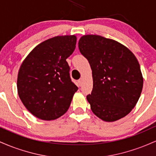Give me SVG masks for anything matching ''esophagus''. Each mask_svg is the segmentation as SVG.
Instances as JSON below:
<instances>
[{
	"label": "esophagus",
	"mask_w": 156,
	"mask_h": 156,
	"mask_svg": "<svg viewBox=\"0 0 156 156\" xmlns=\"http://www.w3.org/2000/svg\"><path fill=\"white\" fill-rule=\"evenodd\" d=\"M78 86H79V87H81L82 83H83V79H82V78H80V79L78 80Z\"/></svg>",
	"instance_id": "obj_1"
}]
</instances>
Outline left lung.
<instances>
[{"mask_svg":"<svg viewBox=\"0 0 156 156\" xmlns=\"http://www.w3.org/2000/svg\"><path fill=\"white\" fill-rule=\"evenodd\" d=\"M78 48L92 69L93 89L87 96L92 112L114 122L131 112L140 98L143 76L136 57L122 44L100 35H84Z\"/></svg>","mask_w":156,"mask_h":156,"instance_id":"obj_1","label":"left lung"}]
</instances>
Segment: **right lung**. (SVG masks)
I'll list each match as a JSON object with an SVG mask.
<instances>
[{"label":"right lung","mask_w":156,"mask_h":156,"mask_svg":"<svg viewBox=\"0 0 156 156\" xmlns=\"http://www.w3.org/2000/svg\"><path fill=\"white\" fill-rule=\"evenodd\" d=\"M75 35L57 36L37 45L26 56L17 75V92L34 116L42 120L62 117L78 87L69 77L66 59L75 51Z\"/></svg>","instance_id":"1"}]
</instances>
